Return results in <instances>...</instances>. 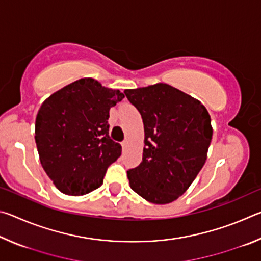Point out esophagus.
<instances>
[{
  "label": "esophagus",
  "mask_w": 261,
  "mask_h": 261,
  "mask_svg": "<svg viewBox=\"0 0 261 261\" xmlns=\"http://www.w3.org/2000/svg\"><path fill=\"white\" fill-rule=\"evenodd\" d=\"M127 146H129V141H127V140L123 141V143H122V147H123V149H124V151H125Z\"/></svg>",
  "instance_id": "1"
}]
</instances>
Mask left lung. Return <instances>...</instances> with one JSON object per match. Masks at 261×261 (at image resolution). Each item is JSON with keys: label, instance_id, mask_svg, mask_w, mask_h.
<instances>
[{"label": "left lung", "instance_id": "8db88e82", "mask_svg": "<svg viewBox=\"0 0 261 261\" xmlns=\"http://www.w3.org/2000/svg\"><path fill=\"white\" fill-rule=\"evenodd\" d=\"M144 123L143 161L127 170L131 189L158 205L187 191L205 165L213 129L200 101L168 84L125 90Z\"/></svg>", "mask_w": 261, "mask_h": 261}]
</instances>
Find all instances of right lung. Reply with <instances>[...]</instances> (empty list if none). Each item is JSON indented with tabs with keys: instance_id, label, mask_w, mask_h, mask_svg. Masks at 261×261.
<instances>
[{
	"instance_id": "1",
	"label": "right lung",
	"mask_w": 261,
	"mask_h": 261,
	"mask_svg": "<svg viewBox=\"0 0 261 261\" xmlns=\"http://www.w3.org/2000/svg\"><path fill=\"white\" fill-rule=\"evenodd\" d=\"M124 94L82 78L43 101L35 143L46 174L61 192L83 196L103 183L122 146L109 137V110Z\"/></svg>"
}]
</instances>
